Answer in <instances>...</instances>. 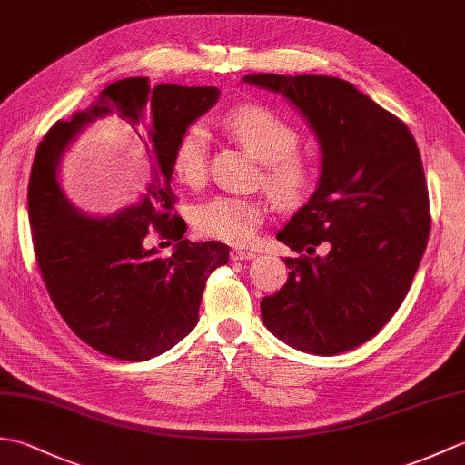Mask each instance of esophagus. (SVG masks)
I'll return each mask as SVG.
<instances>
[{"mask_svg":"<svg viewBox=\"0 0 465 465\" xmlns=\"http://www.w3.org/2000/svg\"><path fill=\"white\" fill-rule=\"evenodd\" d=\"M230 258L233 262H242V260H253L255 258V252L250 250H242V248H235L230 252Z\"/></svg>","mask_w":465,"mask_h":465,"instance_id":"1","label":"esophagus"}]
</instances>
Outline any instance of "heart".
<instances>
[{
    "instance_id": "obj_1",
    "label": "heart",
    "mask_w": 465,
    "mask_h": 465,
    "mask_svg": "<svg viewBox=\"0 0 465 465\" xmlns=\"http://www.w3.org/2000/svg\"><path fill=\"white\" fill-rule=\"evenodd\" d=\"M223 130L262 162V182L272 200L283 210H293L308 200L315 185L313 165L298 153L300 134L280 115L260 105H242L222 117ZM207 132L193 124L180 135L172 167L185 185H200L205 175ZM262 197L215 195L193 210V227L203 238L243 245L268 217Z\"/></svg>"
}]
</instances>
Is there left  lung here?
Returning <instances> with one entry per match:
<instances>
[{"mask_svg": "<svg viewBox=\"0 0 465 465\" xmlns=\"http://www.w3.org/2000/svg\"><path fill=\"white\" fill-rule=\"evenodd\" d=\"M282 94L322 147L318 190L278 233L300 258L262 300V318L292 348L335 355L371 340L410 292L431 227L421 155L408 125L330 75L250 74ZM323 244L325 256H315Z\"/></svg>", "mask_w": 465, "mask_h": 465, "instance_id": "left-lung-1", "label": "left lung"}]
</instances>
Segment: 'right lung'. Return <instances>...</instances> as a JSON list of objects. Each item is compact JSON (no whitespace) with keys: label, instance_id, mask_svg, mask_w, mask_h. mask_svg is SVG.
Returning <instances> with one entry per match:
<instances>
[{"label":"right lung","instance_id":"right-lung-1","mask_svg":"<svg viewBox=\"0 0 465 465\" xmlns=\"http://www.w3.org/2000/svg\"><path fill=\"white\" fill-rule=\"evenodd\" d=\"M217 97L213 85L152 87L147 77H125L87 112L55 122L35 152L27 212L37 268L72 331L115 360L145 361L182 341L195 328L207 278L230 258L225 243L183 240L185 222L172 213L173 147ZM105 114L146 147L153 170L140 203L95 221L66 200L56 172L68 142ZM150 226L178 242L172 256L146 245Z\"/></svg>","mask_w":465,"mask_h":465}]
</instances>
